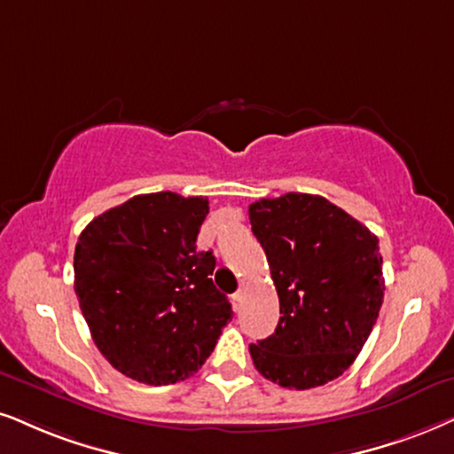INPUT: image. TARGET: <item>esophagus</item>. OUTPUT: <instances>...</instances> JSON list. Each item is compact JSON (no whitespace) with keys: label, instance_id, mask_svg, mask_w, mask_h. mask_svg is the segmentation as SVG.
Masks as SVG:
<instances>
[{"label":"esophagus","instance_id":"1","mask_svg":"<svg viewBox=\"0 0 454 454\" xmlns=\"http://www.w3.org/2000/svg\"><path fill=\"white\" fill-rule=\"evenodd\" d=\"M245 294H247V289H245V286H240V289L237 291V294L232 295V300L237 301V303H243V300H245Z\"/></svg>","mask_w":454,"mask_h":454}]
</instances>
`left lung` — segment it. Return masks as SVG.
<instances>
[{
	"mask_svg": "<svg viewBox=\"0 0 454 454\" xmlns=\"http://www.w3.org/2000/svg\"><path fill=\"white\" fill-rule=\"evenodd\" d=\"M280 301L278 326L251 343L255 369L289 389L325 386L349 369L383 303L380 239L318 194L249 205Z\"/></svg>",
	"mask_w": 454,
	"mask_h": 454,
	"instance_id": "8db88e82",
	"label": "left lung"
}]
</instances>
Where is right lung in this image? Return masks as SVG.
Instances as JSON below:
<instances>
[{"instance_id": "add662e5", "label": "right lung", "mask_w": 454, "mask_h": 454, "mask_svg": "<svg viewBox=\"0 0 454 454\" xmlns=\"http://www.w3.org/2000/svg\"><path fill=\"white\" fill-rule=\"evenodd\" d=\"M209 200L137 194L94 217L74 247V294L91 340L119 372L148 386L194 375L232 320L215 257L197 251Z\"/></svg>"}]
</instances>
